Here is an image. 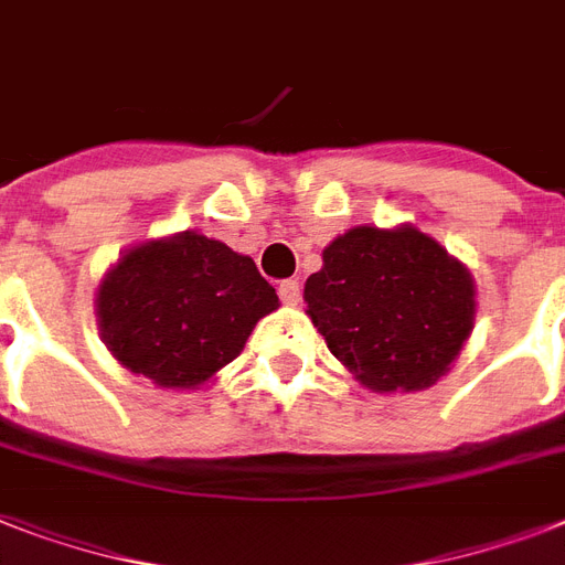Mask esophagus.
Returning a JSON list of instances; mask_svg holds the SVG:
<instances>
[{"label": "esophagus", "instance_id": "esophagus-1", "mask_svg": "<svg viewBox=\"0 0 565 565\" xmlns=\"http://www.w3.org/2000/svg\"><path fill=\"white\" fill-rule=\"evenodd\" d=\"M278 296H281L284 305H299L301 301V284L299 281H281V287H278Z\"/></svg>", "mask_w": 565, "mask_h": 565}]
</instances>
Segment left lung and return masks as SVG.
<instances>
[{"label":"left lung","mask_w":565,"mask_h":565,"mask_svg":"<svg viewBox=\"0 0 565 565\" xmlns=\"http://www.w3.org/2000/svg\"><path fill=\"white\" fill-rule=\"evenodd\" d=\"M313 328L372 393H419L451 370L475 328V281L430 234L354 225L305 281Z\"/></svg>","instance_id":"left-lung-1"}]
</instances>
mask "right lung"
Segmentation results:
<instances>
[{
	"label": "right lung",
	"instance_id": "1",
	"mask_svg": "<svg viewBox=\"0 0 565 565\" xmlns=\"http://www.w3.org/2000/svg\"><path fill=\"white\" fill-rule=\"evenodd\" d=\"M273 310L255 260L199 231L126 248L96 287L102 343L161 390H202Z\"/></svg>",
	"mask_w": 565,
	"mask_h": 565
}]
</instances>
